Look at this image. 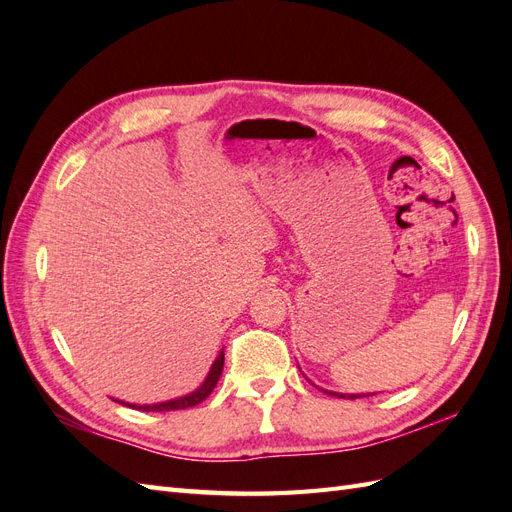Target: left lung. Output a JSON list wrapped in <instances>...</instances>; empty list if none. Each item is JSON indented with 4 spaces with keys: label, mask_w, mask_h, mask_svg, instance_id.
Returning a JSON list of instances; mask_svg holds the SVG:
<instances>
[{
    "label": "left lung",
    "mask_w": 512,
    "mask_h": 512,
    "mask_svg": "<svg viewBox=\"0 0 512 512\" xmlns=\"http://www.w3.org/2000/svg\"><path fill=\"white\" fill-rule=\"evenodd\" d=\"M324 391V389H322ZM327 395H333V397H339V399H359V397H371V395H376V393H335V391H324Z\"/></svg>",
    "instance_id": "obj_1"
}]
</instances>
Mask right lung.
Wrapping results in <instances>:
<instances>
[{
  "mask_svg": "<svg viewBox=\"0 0 512 512\" xmlns=\"http://www.w3.org/2000/svg\"><path fill=\"white\" fill-rule=\"evenodd\" d=\"M222 369H224V348L218 354V359H215L213 365L209 367V374L203 380V384H200L198 389H194L188 395L168 399V401H160V404H143V406L141 404H128V401H119V399H115V401H119L121 406H128V408H134V410H143V412H170V410L192 408V406H198L200 401H205L211 395V391L215 389V384H218V380L222 376Z\"/></svg>",
  "mask_w": 512,
  "mask_h": 512,
  "instance_id": "right-lung-1",
  "label": "right lung"
}]
</instances>
